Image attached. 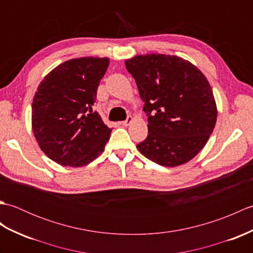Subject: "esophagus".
Listing matches in <instances>:
<instances>
[{"label": "esophagus", "instance_id": "1", "mask_svg": "<svg viewBox=\"0 0 253 253\" xmlns=\"http://www.w3.org/2000/svg\"><path fill=\"white\" fill-rule=\"evenodd\" d=\"M131 122H132V117H131V116H127L126 120L123 122V125H124V126H128Z\"/></svg>", "mask_w": 253, "mask_h": 253}]
</instances>
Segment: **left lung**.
<instances>
[{"label":"left lung","mask_w":253,"mask_h":253,"mask_svg":"<svg viewBox=\"0 0 253 253\" xmlns=\"http://www.w3.org/2000/svg\"><path fill=\"white\" fill-rule=\"evenodd\" d=\"M125 65L148 116V137L137 144L139 151L171 168L195 158L212 135L217 116L206 76L174 55H138Z\"/></svg>","instance_id":"left-lung-1"}]
</instances>
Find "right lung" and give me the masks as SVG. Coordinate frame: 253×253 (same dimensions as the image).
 I'll use <instances>...</instances> for the list:
<instances>
[{
	"mask_svg": "<svg viewBox=\"0 0 253 253\" xmlns=\"http://www.w3.org/2000/svg\"><path fill=\"white\" fill-rule=\"evenodd\" d=\"M109 58L80 57L55 67L40 83L31 105L32 131L47 158L84 166L103 152L112 129L92 111Z\"/></svg>",
	"mask_w": 253,
	"mask_h": 253,
	"instance_id": "1",
	"label": "right lung"
}]
</instances>
